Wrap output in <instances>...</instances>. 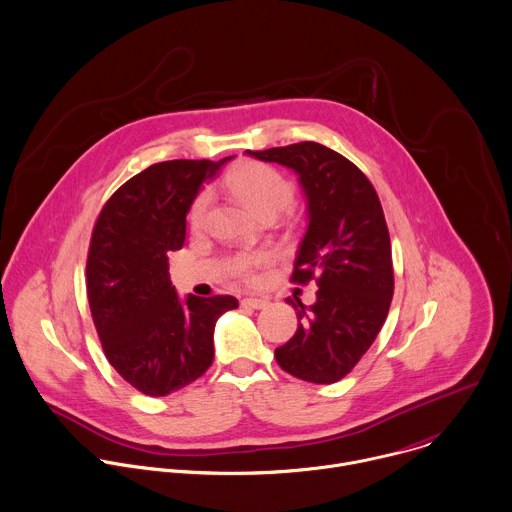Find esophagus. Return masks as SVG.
Returning <instances> with one entry per match:
<instances>
[{
  "mask_svg": "<svg viewBox=\"0 0 512 512\" xmlns=\"http://www.w3.org/2000/svg\"><path fill=\"white\" fill-rule=\"evenodd\" d=\"M241 305L249 307V309H265L269 305V301L255 299V297H245V299H241Z\"/></svg>",
  "mask_w": 512,
  "mask_h": 512,
  "instance_id": "34e87169",
  "label": "esophagus"
}]
</instances>
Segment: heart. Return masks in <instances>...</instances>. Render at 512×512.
<instances>
[{
    "mask_svg": "<svg viewBox=\"0 0 512 512\" xmlns=\"http://www.w3.org/2000/svg\"><path fill=\"white\" fill-rule=\"evenodd\" d=\"M225 185L245 207L261 217L277 215L293 199V185L289 183V179L265 163L249 161L235 167L227 173ZM209 203L211 195L207 191L195 197L189 209V225L193 229H201L205 225ZM259 261L261 257H247L245 261H241L239 271L249 273V269L255 267Z\"/></svg>",
    "mask_w": 512,
    "mask_h": 512,
    "instance_id": "heart-1",
    "label": "heart"
}]
</instances>
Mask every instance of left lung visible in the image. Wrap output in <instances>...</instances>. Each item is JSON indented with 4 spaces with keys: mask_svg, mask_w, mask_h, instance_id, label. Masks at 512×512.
I'll return each mask as SVG.
<instances>
[{
    "mask_svg": "<svg viewBox=\"0 0 512 512\" xmlns=\"http://www.w3.org/2000/svg\"><path fill=\"white\" fill-rule=\"evenodd\" d=\"M297 173L307 201V231L295 255L293 281H317V301L295 307L297 333L275 359L307 383L341 381L377 339L393 299L391 239L379 195L365 173L337 151L301 141L247 151Z\"/></svg>",
    "mask_w": 512,
    "mask_h": 512,
    "instance_id": "8db88e82",
    "label": "left lung"
}]
</instances>
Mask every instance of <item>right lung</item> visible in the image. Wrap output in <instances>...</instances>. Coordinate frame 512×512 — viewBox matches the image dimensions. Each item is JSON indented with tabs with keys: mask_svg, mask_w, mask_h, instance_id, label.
<instances>
[{
	"mask_svg": "<svg viewBox=\"0 0 512 512\" xmlns=\"http://www.w3.org/2000/svg\"><path fill=\"white\" fill-rule=\"evenodd\" d=\"M173 159L123 183L101 209L87 255V299L111 367L137 391L165 397L213 363L217 319L231 295L181 299L169 251L185 243V217L205 181L231 161Z\"/></svg>",
	"mask_w": 512,
	"mask_h": 512,
	"instance_id": "right-lung-1",
	"label": "right lung"
}]
</instances>
